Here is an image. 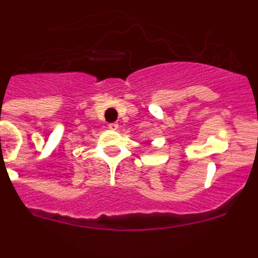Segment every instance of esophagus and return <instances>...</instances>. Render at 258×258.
I'll list each match as a JSON object with an SVG mask.
<instances>
[{
  "mask_svg": "<svg viewBox=\"0 0 258 258\" xmlns=\"http://www.w3.org/2000/svg\"><path fill=\"white\" fill-rule=\"evenodd\" d=\"M108 127H109V129H111V131H117L118 124H117V122H109Z\"/></svg>",
  "mask_w": 258,
  "mask_h": 258,
  "instance_id": "1",
  "label": "esophagus"
}]
</instances>
